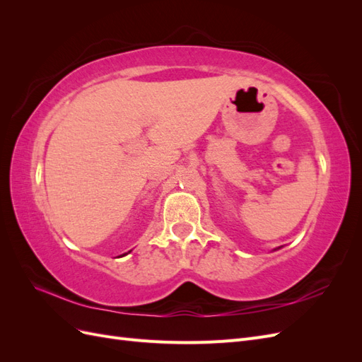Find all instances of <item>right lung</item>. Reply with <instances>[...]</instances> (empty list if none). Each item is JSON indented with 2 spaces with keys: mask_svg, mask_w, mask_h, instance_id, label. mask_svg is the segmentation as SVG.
I'll return each instance as SVG.
<instances>
[{
  "mask_svg": "<svg viewBox=\"0 0 362 362\" xmlns=\"http://www.w3.org/2000/svg\"><path fill=\"white\" fill-rule=\"evenodd\" d=\"M124 255H125V254H124Z\"/></svg>",
  "mask_w": 362,
  "mask_h": 362,
  "instance_id": "right-lung-1",
  "label": "right lung"
}]
</instances>
